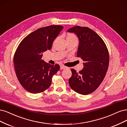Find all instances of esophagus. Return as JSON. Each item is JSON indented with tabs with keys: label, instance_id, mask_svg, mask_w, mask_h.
<instances>
[{
	"label": "esophagus",
	"instance_id": "esophagus-1",
	"mask_svg": "<svg viewBox=\"0 0 127 127\" xmlns=\"http://www.w3.org/2000/svg\"><path fill=\"white\" fill-rule=\"evenodd\" d=\"M67 67L65 66H64V65H60V69H65V68H66Z\"/></svg>",
	"mask_w": 127,
	"mask_h": 127
}]
</instances>
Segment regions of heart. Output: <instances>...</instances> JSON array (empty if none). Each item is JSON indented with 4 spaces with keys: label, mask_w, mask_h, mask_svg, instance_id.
Here are the masks:
<instances>
[{
    "label": "heart",
    "mask_w": 127,
    "mask_h": 127,
    "mask_svg": "<svg viewBox=\"0 0 127 127\" xmlns=\"http://www.w3.org/2000/svg\"><path fill=\"white\" fill-rule=\"evenodd\" d=\"M67 38H76V37L74 35H73L72 34H69L67 35Z\"/></svg>",
    "instance_id": "1"
}]
</instances>
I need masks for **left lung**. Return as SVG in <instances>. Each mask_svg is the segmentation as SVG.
Masks as SVG:
<instances>
[{
    "label": "left lung",
    "instance_id": "obj_1",
    "mask_svg": "<svg viewBox=\"0 0 127 127\" xmlns=\"http://www.w3.org/2000/svg\"><path fill=\"white\" fill-rule=\"evenodd\" d=\"M67 32L79 38L77 56L84 61V67L79 72L71 69L69 84L76 92L87 95L99 87L106 75L109 63L108 48L101 37L88 27L74 26Z\"/></svg>",
    "mask_w": 127,
    "mask_h": 127
}]
</instances>
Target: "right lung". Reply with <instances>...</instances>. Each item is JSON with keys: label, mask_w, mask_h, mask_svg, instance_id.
Segmentation results:
<instances>
[{"label": "right lung", "mask_w": 127, "mask_h": 127, "mask_svg": "<svg viewBox=\"0 0 127 127\" xmlns=\"http://www.w3.org/2000/svg\"><path fill=\"white\" fill-rule=\"evenodd\" d=\"M63 28L60 25L38 28L18 45L14 58L15 70L19 83L28 92L38 93L46 90L51 85L52 76L59 71V64L51 65L42 58L43 52L51 50Z\"/></svg>", "instance_id": "right-lung-1"}]
</instances>
